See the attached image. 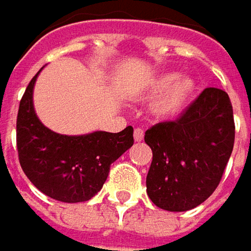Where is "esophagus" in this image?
<instances>
[{
	"label": "esophagus",
	"mask_w": 251,
	"mask_h": 251,
	"mask_svg": "<svg viewBox=\"0 0 251 251\" xmlns=\"http://www.w3.org/2000/svg\"><path fill=\"white\" fill-rule=\"evenodd\" d=\"M143 139H144V131L141 128H136L134 130V140L137 141V143H140Z\"/></svg>",
	"instance_id": "obj_1"
}]
</instances>
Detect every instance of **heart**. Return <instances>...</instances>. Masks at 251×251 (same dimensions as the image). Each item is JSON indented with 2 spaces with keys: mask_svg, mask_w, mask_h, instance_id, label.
<instances>
[{
  "mask_svg": "<svg viewBox=\"0 0 251 251\" xmlns=\"http://www.w3.org/2000/svg\"><path fill=\"white\" fill-rule=\"evenodd\" d=\"M200 85L195 76L168 71L150 79L141 88L139 98L154 102L153 115L160 121H172L183 115L197 98Z\"/></svg>",
  "mask_w": 251,
  "mask_h": 251,
  "instance_id": "b5f03b06",
  "label": "heart"
}]
</instances>
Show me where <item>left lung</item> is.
Instances as JSON below:
<instances>
[{
    "label": "left lung",
    "instance_id": "1",
    "mask_svg": "<svg viewBox=\"0 0 251 251\" xmlns=\"http://www.w3.org/2000/svg\"><path fill=\"white\" fill-rule=\"evenodd\" d=\"M144 141L153 151L146 177L151 202L171 212L201 205L218 186L234 146L227 92L206 88L179 120L147 130Z\"/></svg>",
    "mask_w": 251,
    "mask_h": 251
}]
</instances>
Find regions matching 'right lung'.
Segmentation results:
<instances>
[{"mask_svg":"<svg viewBox=\"0 0 251 251\" xmlns=\"http://www.w3.org/2000/svg\"><path fill=\"white\" fill-rule=\"evenodd\" d=\"M43 69V68H42ZM30 80L17 115V150L25 176L45 195L68 204L89 201L105 183L111 163L133 146V127L120 133L59 134L40 121Z\"/></svg>","mask_w":251,"mask_h":251,"instance_id":"obj_1","label":"right lung"}]
</instances>
